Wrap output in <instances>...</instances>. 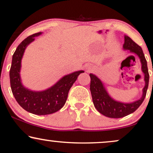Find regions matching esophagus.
Here are the masks:
<instances>
[{
    "label": "esophagus",
    "mask_w": 153,
    "mask_h": 153,
    "mask_svg": "<svg viewBox=\"0 0 153 153\" xmlns=\"http://www.w3.org/2000/svg\"><path fill=\"white\" fill-rule=\"evenodd\" d=\"M86 69L87 71H92L94 69V67L92 66H87V67H86Z\"/></svg>",
    "instance_id": "obj_1"
}]
</instances>
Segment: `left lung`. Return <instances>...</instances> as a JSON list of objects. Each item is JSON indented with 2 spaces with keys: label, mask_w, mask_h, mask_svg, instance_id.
<instances>
[{
  "label": "left lung",
  "mask_w": 153,
  "mask_h": 153,
  "mask_svg": "<svg viewBox=\"0 0 153 153\" xmlns=\"http://www.w3.org/2000/svg\"><path fill=\"white\" fill-rule=\"evenodd\" d=\"M123 48L124 51H128L129 53L137 55L140 59L141 71L144 74V81H145V86L142 90L143 93L141 98L132 102H123L116 100L108 94L102 82L96 75L89 74L91 77L90 91H91L94 106L102 115L114 119H119L126 117L133 113L139 108L146 97L148 87V82H149V74H148L147 62L141 47L128 36L125 35Z\"/></svg>",
  "instance_id": "left-lung-1"
}]
</instances>
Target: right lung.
I'll return each mask as SVG.
<instances>
[{"label":"right lung","instance_id":"1","mask_svg":"<svg viewBox=\"0 0 153 153\" xmlns=\"http://www.w3.org/2000/svg\"><path fill=\"white\" fill-rule=\"evenodd\" d=\"M42 34L40 32L32 34L19 45L12 56L10 78L13 95L22 108L34 114L47 115L56 112L64 106L71 87L79 75L85 71H77L66 75L52 87L43 91H33L25 87L20 75L21 60L27 46Z\"/></svg>","mask_w":153,"mask_h":153}]
</instances>
